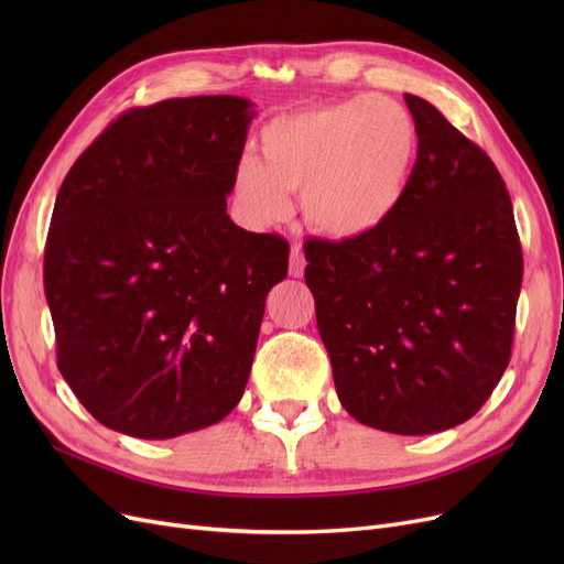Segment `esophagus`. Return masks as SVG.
Here are the masks:
<instances>
[{"label": "esophagus", "instance_id": "1", "mask_svg": "<svg viewBox=\"0 0 564 564\" xmlns=\"http://www.w3.org/2000/svg\"><path fill=\"white\" fill-rule=\"evenodd\" d=\"M303 270H305V256H303L301 247H292V259H289V275L301 278Z\"/></svg>", "mask_w": 564, "mask_h": 564}]
</instances>
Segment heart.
I'll return each mask as SVG.
<instances>
[{"label":"heart","instance_id":"1","mask_svg":"<svg viewBox=\"0 0 564 564\" xmlns=\"http://www.w3.org/2000/svg\"><path fill=\"white\" fill-rule=\"evenodd\" d=\"M261 160L232 172V202L249 228L268 230L294 214L334 240L381 232L412 191L421 155L416 117L390 96L324 100L272 117L259 133Z\"/></svg>","mask_w":564,"mask_h":564}]
</instances>
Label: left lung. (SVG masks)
Wrapping results in <instances>:
<instances>
[{
    "mask_svg": "<svg viewBox=\"0 0 564 564\" xmlns=\"http://www.w3.org/2000/svg\"><path fill=\"white\" fill-rule=\"evenodd\" d=\"M412 191L357 242H305V284L346 412L395 435L454 429L501 381L522 284L516 216L499 169L429 100Z\"/></svg>",
    "mask_w": 564,
    "mask_h": 564,
    "instance_id": "left-lung-1",
    "label": "left lung"
}]
</instances>
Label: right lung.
Listing matches in <instances>:
<instances>
[{
	"label": "right lung",
	"mask_w": 564,
	"mask_h": 564,
	"mask_svg": "<svg viewBox=\"0 0 564 564\" xmlns=\"http://www.w3.org/2000/svg\"><path fill=\"white\" fill-rule=\"evenodd\" d=\"M169 98L117 117L67 172L44 249L58 369L110 431L169 440L240 402L289 245L232 224L256 110Z\"/></svg>",
	"instance_id": "obj_1"
}]
</instances>
